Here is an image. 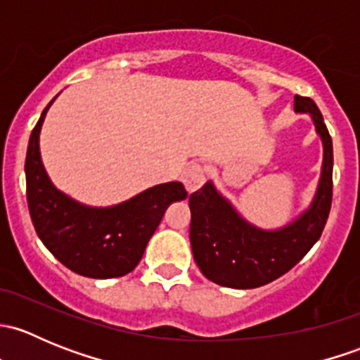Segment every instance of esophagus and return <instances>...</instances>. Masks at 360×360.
I'll use <instances>...</instances> for the list:
<instances>
[{"instance_id":"1","label":"esophagus","mask_w":360,"mask_h":360,"mask_svg":"<svg viewBox=\"0 0 360 360\" xmlns=\"http://www.w3.org/2000/svg\"><path fill=\"white\" fill-rule=\"evenodd\" d=\"M205 181V167L200 163H190L183 172V183L190 193L197 191Z\"/></svg>"}]
</instances>
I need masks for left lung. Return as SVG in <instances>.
Here are the masks:
<instances>
[{
  "mask_svg": "<svg viewBox=\"0 0 360 360\" xmlns=\"http://www.w3.org/2000/svg\"><path fill=\"white\" fill-rule=\"evenodd\" d=\"M294 111L311 116L324 144L317 193L307 212L275 231L259 230L238 216L212 183L190 195V240L198 268L214 284L254 289L288 274L321 238L333 202V141L310 97L294 96Z\"/></svg>",
  "mask_w": 360,
  "mask_h": 360,
  "instance_id": "8db88e82",
  "label": "left lung"
}]
</instances>
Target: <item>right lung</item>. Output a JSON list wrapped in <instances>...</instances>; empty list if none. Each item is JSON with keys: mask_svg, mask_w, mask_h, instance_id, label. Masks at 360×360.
Listing matches in <instances>:
<instances>
[{"mask_svg": "<svg viewBox=\"0 0 360 360\" xmlns=\"http://www.w3.org/2000/svg\"><path fill=\"white\" fill-rule=\"evenodd\" d=\"M50 104L32 129L25 157L27 205L36 233L75 274L90 278L130 274L143 257L167 207L184 200L186 190L177 181L158 184L108 209L71 200L53 186L39 157V130Z\"/></svg>", "mask_w": 360, "mask_h": 360, "instance_id": "right-lung-1", "label": "right lung"}]
</instances>
